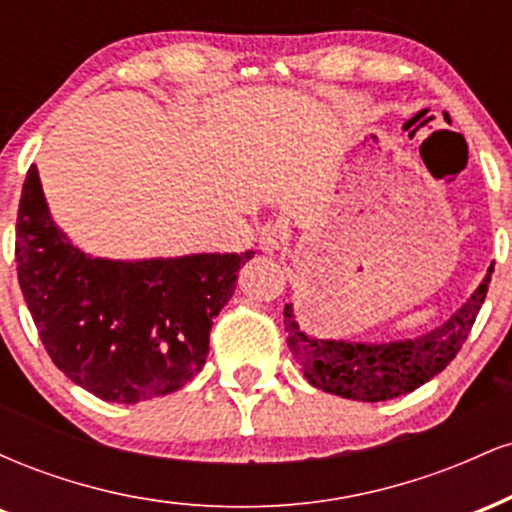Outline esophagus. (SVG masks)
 I'll return each mask as SVG.
<instances>
[{
	"instance_id": "obj_1",
	"label": "esophagus",
	"mask_w": 512,
	"mask_h": 512,
	"mask_svg": "<svg viewBox=\"0 0 512 512\" xmlns=\"http://www.w3.org/2000/svg\"><path fill=\"white\" fill-rule=\"evenodd\" d=\"M281 245H284V233H281V228L276 226V223H267V226H262L260 250L276 252V250H281Z\"/></svg>"
}]
</instances>
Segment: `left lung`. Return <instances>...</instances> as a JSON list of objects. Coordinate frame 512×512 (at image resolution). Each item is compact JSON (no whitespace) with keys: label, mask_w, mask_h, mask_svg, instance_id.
Returning a JSON list of instances; mask_svg holds the SVG:
<instances>
[{"label":"left lung","mask_w":512,"mask_h":512,"mask_svg":"<svg viewBox=\"0 0 512 512\" xmlns=\"http://www.w3.org/2000/svg\"><path fill=\"white\" fill-rule=\"evenodd\" d=\"M493 264L477 291L431 330L395 342H349L320 339L308 334L298 322L291 303L284 308L289 349L308 383L330 395L358 402H385L414 392L443 370L477 320L481 303L489 291Z\"/></svg>","instance_id":"1"}]
</instances>
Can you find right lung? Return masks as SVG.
<instances>
[{"label":"right lung","instance_id":"right-lung-1","mask_svg":"<svg viewBox=\"0 0 512 512\" xmlns=\"http://www.w3.org/2000/svg\"><path fill=\"white\" fill-rule=\"evenodd\" d=\"M255 252L108 260L76 248L52 221L38 168L16 216V269L52 363L117 404L170 395L204 368L214 317Z\"/></svg>","mask_w":512,"mask_h":512}]
</instances>
